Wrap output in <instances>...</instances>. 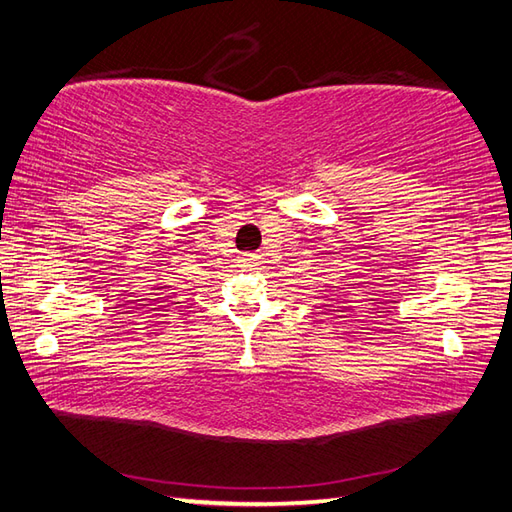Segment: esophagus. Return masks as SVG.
Here are the masks:
<instances>
[{"instance_id":"obj_1","label":"esophagus","mask_w":512,"mask_h":512,"mask_svg":"<svg viewBox=\"0 0 512 512\" xmlns=\"http://www.w3.org/2000/svg\"><path fill=\"white\" fill-rule=\"evenodd\" d=\"M241 265L243 267H256V265H260V256L258 254H243Z\"/></svg>"}]
</instances>
